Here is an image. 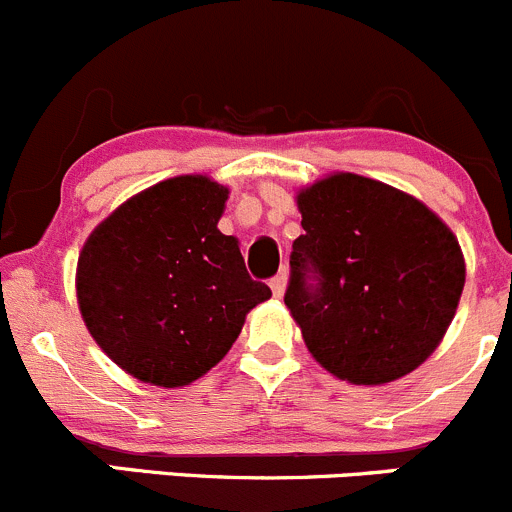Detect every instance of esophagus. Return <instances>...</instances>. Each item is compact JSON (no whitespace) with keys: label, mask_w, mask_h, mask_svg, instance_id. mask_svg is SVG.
Listing matches in <instances>:
<instances>
[{"label":"esophagus","mask_w":512,"mask_h":512,"mask_svg":"<svg viewBox=\"0 0 512 512\" xmlns=\"http://www.w3.org/2000/svg\"><path fill=\"white\" fill-rule=\"evenodd\" d=\"M286 283H288V273H286V268H281V271H278L276 276L271 278V291H273V296L281 298L283 293H286Z\"/></svg>","instance_id":"obj_1"}]
</instances>
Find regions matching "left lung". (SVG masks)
Here are the masks:
<instances>
[{
  "instance_id": "1",
  "label": "left lung",
  "mask_w": 512,
  "mask_h": 512,
  "mask_svg": "<svg viewBox=\"0 0 512 512\" xmlns=\"http://www.w3.org/2000/svg\"><path fill=\"white\" fill-rule=\"evenodd\" d=\"M296 204L303 234L283 301L311 356L353 386L416 371L443 341L465 286L448 224L416 196L348 171L298 189Z\"/></svg>"
}]
</instances>
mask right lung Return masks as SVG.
<instances>
[{
	"mask_svg": "<svg viewBox=\"0 0 512 512\" xmlns=\"http://www.w3.org/2000/svg\"><path fill=\"white\" fill-rule=\"evenodd\" d=\"M229 186L204 174L159 181L84 241L77 303L96 346L136 381L181 388L229 353L246 313L271 298L239 239L219 231Z\"/></svg>",
	"mask_w": 512,
	"mask_h": 512,
	"instance_id": "obj_1",
	"label": "right lung"
}]
</instances>
